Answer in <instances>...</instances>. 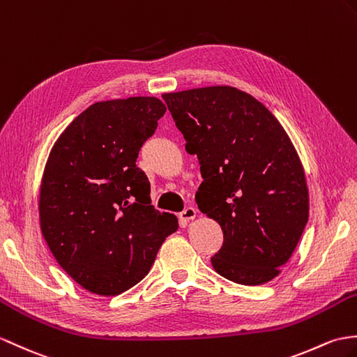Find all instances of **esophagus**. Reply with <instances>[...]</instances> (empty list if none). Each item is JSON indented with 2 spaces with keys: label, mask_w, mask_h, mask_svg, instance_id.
Masks as SVG:
<instances>
[{
  "label": "esophagus",
  "mask_w": 357,
  "mask_h": 357,
  "mask_svg": "<svg viewBox=\"0 0 357 357\" xmlns=\"http://www.w3.org/2000/svg\"><path fill=\"white\" fill-rule=\"evenodd\" d=\"M196 214H197V211L195 206H187V208H184L179 213V218L182 220H193L196 218Z\"/></svg>",
  "instance_id": "obj_1"
}]
</instances>
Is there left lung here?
Listing matches in <instances>:
<instances>
[{"label": "left lung", "mask_w": 357, "mask_h": 357, "mask_svg": "<svg viewBox=\"0 0 357 357\" xmlns=\"http://www.w3.org/2000/svg\"><path fill=\"white\" fill-rule=\"evenodd\" d=\"M204 178L199 210L216 220L223 245L214 271L245 286L275 278L309 220L304 170L283 126L233 86L162 96Z\"/></svg>", "instance_id": "left-lung-1"}]
</instances>
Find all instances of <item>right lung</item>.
<instances>
[{"label":"right lung","mask_w":357,"mask_h":357,"mask_svg":"<svg viewBox=\"0 0 357 357\" xmlns=\"http://www.w3.org/2000/svg\"><path fill=\"white\" fill-rule=\"evenodd\" d=\"M165 106L156 97L91 105L56 141L39 196L40 229L61 268L86 291L119 295L143 280L178 219L151 205L137 167Z\"/></svg>","instance_id":"obj_1"}]
</instances>
